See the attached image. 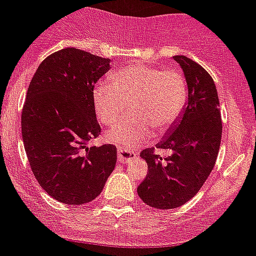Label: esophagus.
<instances>
[{
    "mask_svg": "<svg viewBox=\"0 0 256 256\" xmlns=\"http://www.w3.org/2000/svg\"><path fill=\"white\" fill-rule=\"evenodd\" d=\"M136 157V152L130 148H125V146H118V153H117V158H118L120 164H126L130 162Z\"/></svg>",
    "mask_w": 256,
    "mask_h": 256,
    "instance_id": "34e87169",
    "label": "esophagus"
}]
</instances>
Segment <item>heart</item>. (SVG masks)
Segmentation results:
<instances>
[{"label":"heart","instance_id":"1","mask_svg":"<svg viewBox=\"0 0 256 256\" xmlns=\"http://www.w3.org/2000/svg\"><path fill=\"white\" fill-rule=\"evenodd\" d=\"M110 82L92 90L99 121L113 126L128 106L130 116L106 135L113 143L134 146L153 136V128L166 132L180 118L186 102V81L176 70L131 66L117 70Z\"/></svg>","mask_w":256,"mask_h":256}]
</instances>
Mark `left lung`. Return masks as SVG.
<instances>
[{
  "label": "left lung",
  "instance_id": "left-lung-1",
  "mask_svg": "<svg viewBox=\"0 0 256 256\" xmlns=\"http://www.w3.org/2000/svg\"><path fill=\"white\" fill-rule=\"evenodd\" d=\"M188 86V102L180 118L157 144L170 156L161 157L146 148L140 157L148 174L138 186V194L150 208H180L193 198L214 168L222 140V117L214 80L200 64L175 55Z\"/></svg>",
  "mask_w": 256,
  "mask_h": 256
}]
</instances>
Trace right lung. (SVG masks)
Returning a JSON list of instances; mask_svg holds the SVG:
<instances>
[{"instance_id": "add662e5", "label": "right lung", "mask_w": 256, "mask_h": 256, "mask_svg": "<svg viewBox=\"0 0 256 256\" xmlns=\"http://www.w3.org/2000/svg\"><path fill=\"white\" fill-rule=\"evenodd\" d=\"M110 59L74 48L40 64L26 91L22 136L33 175L54 200L82 205L95 200L116 166L113 144L91 146L102 128L92 90Z\"/></svg>"}]
</instances>
